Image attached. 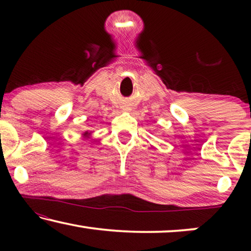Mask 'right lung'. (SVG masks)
<instances>
[{
  "mask_svg": "<svg viewBox=\"0 0 251 251\" xmlns=\"http://www.w3.org/2000/svg\"><path fill=\"white\" fill-rule=\"evenodd\" d=\"M91 133H92V131H90V130H87V131H84L83 133H82V136H83V138H90V136H91Z\"/></svg>",
  "mask_w": 251,
  "mask_h": 251,
  "instance_id": "obj_1",
  "label": "right lung"
}]
</instances>
